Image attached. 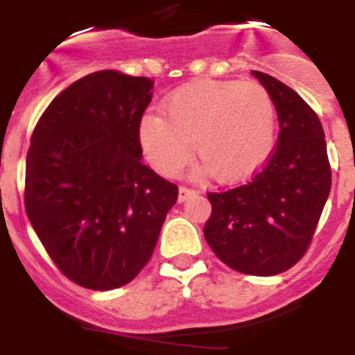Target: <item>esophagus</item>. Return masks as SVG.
<instances>
[{
    "mask_svg": "<svg viewBox=\"0 0 355 355\" xmlns=\"http://www.w3.org/2000/svg\"><path fill=\"white\" fill-rule=\"evenodd\" d=\"M192 196H196V191L189 187H180L178 189V202H185L187 199H191Z\"/></svg>",
    "mask_w": 355,
    "mask_h": 355,
    "instance_id": "1",
    "label": "esophagus"
}]
</instances>
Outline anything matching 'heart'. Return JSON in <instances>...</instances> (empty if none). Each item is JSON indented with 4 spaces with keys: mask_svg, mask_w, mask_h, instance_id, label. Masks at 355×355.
<instances>
[{
    "mask_svg": "<svg viewBox=\"0 0 355 355\" xmlns=\"http://www.w3.org/2000/svg\"><path fill=\"white\" fill-rule=\"evenodd\" d=\"M139 125V142L156 171L173 177L192 156L220 182H237L264 164L277 141V110L257 82L194 80L175 89Z\"/></svg>",
    "mask_w": 355,
    "mask_h": 355,
    "instance_id": "obj_1",
    "label": "heart"
}]
</instances>
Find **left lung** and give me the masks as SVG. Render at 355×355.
Masks as SVG:
<instances>
[{
  "label": "left lung",
  "mask_w": 355,
  "mask_h": 355,
  "mask_svg": "<svg viewBox=\"0 0 355 355\" xmlns=\"http://www.w3.org/2000/svg\"><path fill=\"white\" fill-rule=\"evenodd\" d=\"M252 75L275 103L278 148L245 185L207 194L213 211L204 239L232 270L273 277L306 254L330 196L331 170L318 114L284 82Z\"/></svg>",
  "instance_id": "obj_1"
}]
</instances>
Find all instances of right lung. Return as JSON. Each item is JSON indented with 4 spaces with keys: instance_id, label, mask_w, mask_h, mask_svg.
Returning a JSON list of instances; mask_svg holds the SVG:
<instances>
[{
    "instance_id": "right-lung-1",
    "label": "right lung",
    "mask_w": 355,
    "mask_h": 355,
    "mask_svg": "<svg viewBox=\"0 0 355 355\" xmlns=\"http://www.w3.org/2000/svg\"><path fill=\"white\" fill-rule=\"evenodd\" d=\"M155 82L118 70L82 77L35 125L25 209L67 278L91 290L128 284L148 264L175 184L142 164L139 125Z\"/></svg>"
}]
</instances>
